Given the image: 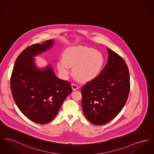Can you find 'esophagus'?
Returning <instances> with one entry per match:
<instances>
[{
    "label": "esophagus",
    "instance_id": "esophagus-1",
    "mask_svg": "<svg viewBox=\"0 0 154 154\" xmlns=\"http://www.w3.org/2000/svg\"><path fill=\"white\" fill-rule=\"evenodd\" d=\"M72 88L73 91H75V90L78 89L79 88H80V87L77 84H76L75 83H73V84H72Z\"/></svg>",
    "mask_w": 154,
    "mask_h": 154
}]
</instances>
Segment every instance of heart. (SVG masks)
<instances>
[{
	"label": "heart",
	"mask_w": 154,
	"mask_h": 154,
	"mask_svg": "<svg viewBox=\"0 0 154 154\" xmlns=\"http://www.w3.org/2000/svg\"><path fill=\"white\" fill-rule=\"evenodd\" d=\"M104 63L102 53L87 47H76L66 50L64 59L59 60L57 67L63 77L71 73L70 67H74L75 76L82 82H88L96 79L100 74Z\"/></svg>",
	"instance_id": "obj_1"
}]
</instances>
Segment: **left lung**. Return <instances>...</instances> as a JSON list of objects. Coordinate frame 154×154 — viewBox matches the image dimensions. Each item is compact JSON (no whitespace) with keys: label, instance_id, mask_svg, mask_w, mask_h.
I'll return each mask as SVG.
<instances>
[{"label":"left lung","instance_id":"8db88e82","mask_svg":"<svg viewBox=\"0 0 154 154\" xmlns=\"http://www.w3.org/2000/svg\"><path fill=\"white\" fill-rule=\"evenodd\" d=\"M107 63L96 79L81 88V105L88 121L102 125L116 117L124 107L130 91L129 72L124 59L107 48Z\"/></svg>","mask_w":154,"mask_h":154}]
</instances>
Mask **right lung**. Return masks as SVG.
I'll return each instance as SVG.
<instances>
[{
  "instance_id": "add662e5",
  "label": "right lung",
  "mask_w": 154,
  "mask_h": 154,
  "mask_svg": "<svg viewBox=\"0 0 154 154\" xmlns=\"http://www.w3.org/2000/svg\"><path fill=\"white\" fill-rule=\"evenodd\" d=\"M53 40L33 44L18 55L10 79L13 97L30 120L45 124L55 117L62 103L72 92L70 82L58 79L51 66L38 68L34 57L51 48Z\"/></svg>"
}]
</instances>
